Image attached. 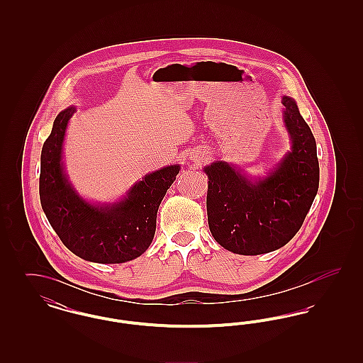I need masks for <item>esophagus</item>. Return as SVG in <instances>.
<instances>
[{
    "label": "esophagus",
    "instance_id": "34e87169",
    "mask_svg": "<svg viewBox=\"0 0 363 363\" xmlns=\"http://www.w3.org/2000/svg\"><path fill=\"white\" fill-rule=\"evenodd\" d=\"M196 160H200V162H203L204 160V156L201 155V154H199V156H197V159Z\"/></svg>",
    "mask_w": 363,
    "mask_h": 363
}]
</instances>
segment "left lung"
<instances>
[{"instance_id":"left-lung-1","label":"left lung","mask_w":363,"mask_h":363,"mask_svg":"<svg viewBox=\"0 0 363 363\" xmlns=\"http://www.w3.org/2000/svg\"><path fill=\"white\" fill-rule=\"evenodd\" d=\"M291 151L265 178L249 179L227 162L204 167L208 175V225L227 250L256 256L293 240L318 190L315 140L290 96H283Z\"/></svg>"}]
</instances>
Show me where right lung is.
<instances>
[{
    "mask_svg": "<svg viewBox=\"0 0 363 363\" xmlns=\"http://www.w3.org/2000/svg\"><path fill=\"white\" fill-rule=\"evenodd\" d=\"M74 111V107H68L57 116L43 144L39 177L42 209L60 240L80 259L99 264L136 259L154 240L157 208L181 167L173 164L147 174L118 203H88L70 185L62 163V143Z\"/></svg>",
    "mask_w": 363,
    "mask_h": 363,
    "instance_id": "add662e5",
    "label": "right lung"
}]
</instances>
